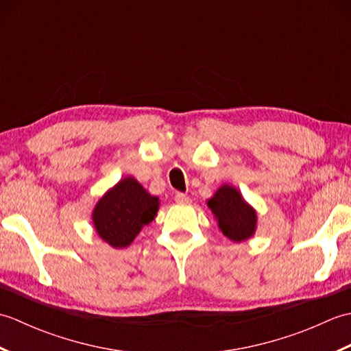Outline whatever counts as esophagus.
<instances>
[{"mask_svg": "<svg viewBox=\"0 0 351 351\" xmlns=\"http://www.w3.org/2000/svg\"><path fill=\"white\" fill-rule=\"evenodd\" d=\"M175 200H176V204H189L190 202V197L187 196V195H184V193H181V191H178V193H175Z\"/></svg>", "mask_w": 351, "mask_h": 351, "instance_id": "34e87169", "label": "esophagus"}]
</instances>
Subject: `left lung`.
<instances>
[{
  "label": "left lung",
  "mask_w": 351,
  "mask_h": 351,
  "mask_svg": "<svg viewBox=\"0 0 351 351\" xmlns=\"http://www.w3.org/2000/svg\"><path fill=\"white\" fill-rule=\"evenodd\" d=\"M208 206L219 220L221 232L232 241H244L255 232L256 214L234 187L223 185Z\"/></svg>",
  "instance_id": "left-lung-1"
}]
</instances>
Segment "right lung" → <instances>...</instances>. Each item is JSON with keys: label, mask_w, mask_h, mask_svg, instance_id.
<instances>
[{"label": "right lung", "mask_w": 351, "mask_h": 351, "mask_svg": "<svg viewBox=\"0 0 351 351\" xmlns=\"http://www.w3.org/2000/svg\"><path fill=\"white\" fill-rule=\"evenodd\" d=\"M158 197H154L134 180L119 182L104 196L93 211L99 237L113 247H126L140 229L155 219Z\"/></svg>", "instance_id": "right-lung-1"}]
</instances>
